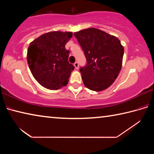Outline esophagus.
I'll return each instance as SVG.
<instances>
[{
    "mask_svg": "<svg viewBox=\"0 0 154 154\" xmlns=\"http://www.w3.org/2000/svg\"><path fill=\"white\" fill-rule=\"evenodd\" d=\"M74 66H75V69H79V63H78L77 62H75V63L74 64Z\"/></svg>",
    "mask_w": 154,
    "mask_h": 154,
    "instance_id": "esophagus-1",
    "label": "esophagus"
}]
</instances>
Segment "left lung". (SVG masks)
Wrapping results in <instances>:
<instances>
[{
	"label": "left lung",
	"mask_w": 154,
	"mask_h": 154,
	"mask_svg": "<svg viewBox=\"0 0 154 154\" xmlns=\"http://www.w3.org/2000/svg\"><path fill=\"white\" fill-rule=\"evenodd\" d=\"M74 35L87 60L86 66L80 69L83 84L96 92L108 88L122 69L124 49L120 41L94 28L78 31Z\"/></svg>",
	"instance_id": "left-lung-1"
}]
</instances>
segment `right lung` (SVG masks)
<instances>
[{"label":"right lung","instance_id":"1","mask_svg":"<svg viewBox=\"0 0 154 154\" xmlns=\"http://www.w3.org/2000/svg\"><path fill=\"white\" fill-rule=\"evenodd\" d=\"M72 36L71 32L52 31L30 43L28 66L35 79L44 88L54 90L68 84L75 67L68 60L69 51L65 45Z\"/></svg>","mask_w":154,"mask_h":154}]
</instances>
